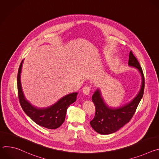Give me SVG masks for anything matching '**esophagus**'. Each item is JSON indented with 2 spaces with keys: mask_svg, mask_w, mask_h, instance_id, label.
Listing matches in <instances>:
<instances>
[{
  "mask_svg": "<svg viewBox=\"0 0 159 159\" xmlns=\"http://www.w3.org/2000/svg\"><path fill=\"white\" fill-rule=\"evenodd\" d=\"M90 91V87L89 85H85L82 88V92L85 95H89Z\"/></svg>",
  "mask_w": 159,
  "mask_h": 159,
  "instance_id": "esophagus-1",
  "label": "esophagus"
}]
</instances>
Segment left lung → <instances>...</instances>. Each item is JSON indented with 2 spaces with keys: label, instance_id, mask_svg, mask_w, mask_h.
I'll list each match as a JSON object with an SVG mask.
<instances>
[{
  "label": "left lung",
  "instance_id": "8db88e82",
  "mask_svg": "<svg viewBox=\"0 0 159 159\" xmlns=\"http://www.w3.org/2000/svg\"><path fill=\"white\" fill-rule=\"evenodd\" d=\"M128 65L137 69L142 76L141 89L137 96L131 101L117 108H112L106 104L99 89H98L93 95L92 99L95 105L96 113L94 119L90 122V124L99 134L113 133L128 123L134 115L143 97L145 88L144 75L139 61L131 51L129 52Z\"/></svg>",
  "mask_w": 159,
  "mask_h": 159
}]
</instances>
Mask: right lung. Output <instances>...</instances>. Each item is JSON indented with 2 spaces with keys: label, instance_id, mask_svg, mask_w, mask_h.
Returning <instances> with one entry per match:
<instances>
[{
  "label": "right lung",
  "instance_id": "add662e5",
  "mask_svg": "<svg viewBox=\"0 0 159 159\" xmlns=\"http://www.w3.org/2000/svg\"><path fill=\"white\" fill-rule=\"evenodd\" d=\"M22 60L17 74V91L20 104L26 114L36 124L48 129H56L65 121L68 107L77 99V93L67 94L54 104L45 107L38 108L32 105L25 97L20 83V73Z\"/></svg>",
  "mask_w": 159,
  "mask_h": 159
}]
</instances>
